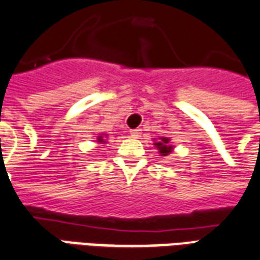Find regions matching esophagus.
I'll return each instance as SVG.
<instances>
[{
    "instance_id": "1",
    "label": "esophagus",
    "mask_w": 260,
    "mask_h": 260,
    "mask_svg": "<svg viewBox=\"0 0 260 260\" xmlns=\"http://www.w3.org/2000/svg\"><path fill=\"white\" fill-rule=\"evenodd\" d=\"M130 136L133 138H138V137H141V130L140 128H133V130H130Z\"/></svg>"
}]
</instances>
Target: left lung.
I'll use <instances>...</instances> for the list:
<instances>
[{
    "instance_id": "obj_1",
    "label": "left lung",
    "mask_w": 260,
    "mask_h": 260,
    "mask_svg": "<svg viewBox=\"0 0 260 260\" xmlns=\"http://www.w3.org/2000/svg\"><path fill=\"white\" fill-rule=\"evenodd\" d=\"M168 142H170L168 138H161L160 142H154V145L157 146V149L160 150V153H161V156H168V153L172 150V146H170Z\"/></svg>"
}]
</instances>
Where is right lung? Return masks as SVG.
Masks as SVG:
<instances>
[{"label": "right lung", "instance_id": "add662e5", "mask_svg": "<svg viewBox=\"0 0 260 260\" xmlns=\"http://www.w3.org/2000/svg\"><path fill=\"white\" fill-rule=\"evenodd\" d=\"M99 142H104V141H103V138H102V137H99Z\"/></svg>", "mask_w": 260, "mask_h": 260}]
</instances>
